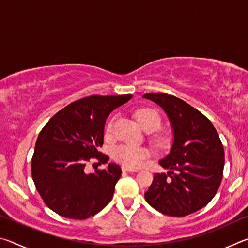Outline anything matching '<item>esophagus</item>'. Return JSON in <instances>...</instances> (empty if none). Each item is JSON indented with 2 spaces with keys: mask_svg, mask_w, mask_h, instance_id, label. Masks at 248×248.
I'll list each match as a JSON object with an SVG mask.
<instances>
[{
  "mask_svg": "<svg viewBox=\"0 0 248 248\" xmlns=\"http://www.w3.org/2000/svg\"><path fill=\"white\" fill-rule=\"evenodd\" d=\"M121 169H123V170L124 171H134V173H137V171H139V170L138 169H132V167H129V166H124V165H123V167H121Z\"/></svg>",
  "mask_w": 248,
  "mask_h": 248,
  "instance_id": "obj_1",
  "label": "esophagus"
}]
</instances>
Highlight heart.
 I'll use <instances>...</instances> for the list:
<instances>
[{"label": "heart", "mask_w": 248, "mask_h": 248, "mask_svg": "<svg viewBox=\"0 0 248 248\" xmlns=\"http://www.w3.org/2000/svg\"><path fill=\"white\" fill-rule=\"evenodd\" d=\"M136 118L138 120V123L140 124L141 127L143 128L145 131H149V132L157 130L159 128V125H161V121H162L161 116H159L158 112L151 108H141L139 110H137ZM114 123H115L114 118L108 121L106 129H105L106 134L111 133L112 128H114ZM155 141H156L157 143L162 144L165 142V138L157 136L155 138ZM111 155L115 161L121 163V164H124V166L138 167L143 163L145 158H148L150 156V152L149 150L145 148L121 144L112 149Z\"/></svg>", "instance_id": "b5f03b06"}]
</instances>
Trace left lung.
<instances>
[{"label":"left lung","instance_id":"1","mask_svg":"<svg viewBox=\"0 0 248 248\" xmlns=\"http://www.w3.org/2000/svg\"><path fill=\"white\" fill-rule=\"evenodd\" d=\"M143 97L163 108L174 132L170 152L158 162L169 171L154 175L144 198L163 215H191L212 200L223 177L224 150L219 134L207 117L173 95Z\"/></svg>","mask_w":248,"mask_h":248}]
</instances>
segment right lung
<instances>
[{
  "instance_id": "right-lung-1",
  "label": "right lung",
  "mask_w": 248,
  "mask_h": 248,
  "mask_svg": "<svg viewBox=\"0 0 248 248\" xmlns=\"http://www.w3.org/2000/svg\"><path fill=\"white\" fill-rule=\"evenodd\" d=\"M132 95H93L71 103L41 130L31 158V176L47 207L59 216L84 220L110 202L121 176L119 165L86 174L90 159L107 163L98 152L109 114Z\"/></svg>"
}]
</instances>
